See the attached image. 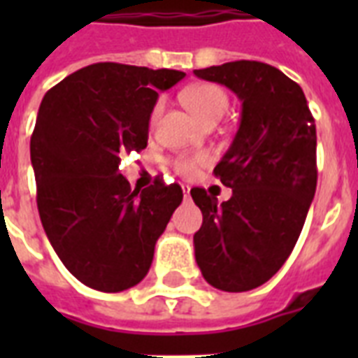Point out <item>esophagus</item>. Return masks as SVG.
<instances>
[{"instance_id":"obj_1","label":"esophagus","mask_w":358,"mask_h":358,"mask_svg":"<svg viewBox=\"0 0 358 358\" xmlns=\"http://www.w3.org/2000/svg\"><path fill=\"white\" fill-rule=\"evenodd\" d=\"M182 191H184L185 199H189V185H182Z\"/></svg>"}]
</instances>
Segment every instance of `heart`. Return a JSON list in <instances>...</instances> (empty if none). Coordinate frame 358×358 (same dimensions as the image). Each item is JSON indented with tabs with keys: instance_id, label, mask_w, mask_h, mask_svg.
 <instances>
[{
	"instance_id": "heart-1",
	"label": "heart",
	"mask_w": 358,
	"mask_h": 358,
	"mask_svg": "<svg viewBox=\"0 0 358 358\" xmlns=\"http://www.w3.org/2000/svg\"><path fill=\"white\" fill-rule=\"evenodd\" d=\"M182 102L187 106L191 113L195 115L196 119L204 124L217 122L229 109V94L224 92L223 87L215 85V83H199L182 92ZM163 103L157 102L152 108L150 122L154 124L157 117L162 115ZM210 162L208 154H195V156H178L174 157L173 167L184 176H193L196 173L199 165Z\"/></svg>"
}]
</instances>
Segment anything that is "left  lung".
Segmentation results:
<instances>
[{"label": "left lung", "mask_w": 358, "mask_h": 358, "mask_svg": "<svg viewBox=\"0 0 358 358\" xmlns=\"http://www.w3.org/2000/svg\"><path fill=\"white\" fill-rule=\"evenodd\" d=\"M195 76L229 87L243 108L213 169L232 196L217 204L206 189H191L202 212L195 260L213 288L247 292L267 282L299 239L317 184L316 124L303 89L271 64L232 61Z\"/></svg>", "instance_id": "1"}]
</instances>
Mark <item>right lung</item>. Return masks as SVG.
I'll return each mask as SVG.
<instances>
[{
	"mask_svg": "<svg viewBox=\"0 0 358 358\" xmlns=\"http://www.w3.org/2000/svg\"><path fill=\"white\" fill-rule=\"evenodd\" d=\"M184 72L120 63L78 70L42 98L31 135L36 206L64 267L100 292H122L146 277L154 247L184 199L156 178L131 189L120 157L146 148L157 91Z\"/></svg>",
	"mask_w": 358,
	"mask_h": 358,
	"instance_id": "add662e5",
	"label": "right lung"
}]
</instances>
